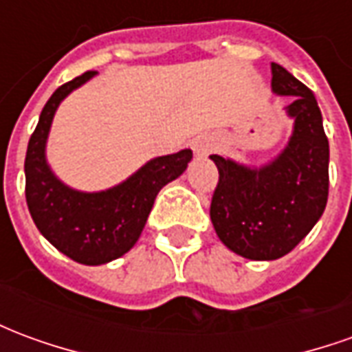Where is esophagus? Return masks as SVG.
Here are the masks:
<instances>
[{
    "label": "esophagus",
    "mask_w": 352,
    "mask_h": 352,
    "mask_svg": "<svg viewBox=\"0 0 352 352\" xmlns=\"http://www.w3.org/2000/svg\"><path fill=\"white\" fill-rule=\"evenodd\" d=\"M211 148H213V146L209 145V143H206V141H198V143L194 145V151H196L198 156H207V154L211 153Z\"/></svg>",
    "instance_id": "1"
}]
</instances>
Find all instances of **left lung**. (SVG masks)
I'll list each match as a JSON object with an SVG mask.
<instances>
[{"instance_id":"obj_1","label":"left lung","mask_w":352,"mask_h":352,"mask_svg":"<svg viewBox=\"0 0 352 352\" xmlns=\"http://www.w3.org/2000/svg\"><path fill=\"white\" fill-rule=\"evenodd\" d=\"M272 88L294 96L287 113L294 131L287 148L264 168L251 169L213 154L219 183L211 199L214 232L243 258L275 260L307 236L328 201L330 146L309 88L272 64Z\"/></svg>"}]
</instances>
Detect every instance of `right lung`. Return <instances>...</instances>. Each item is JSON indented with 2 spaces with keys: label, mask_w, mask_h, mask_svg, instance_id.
Returning a JSON list of instances; mask_svg holds the SVG:
<instances>
[{
  "label": "right lung",
  "mask_w": 352,
  "mask_h": 352,
  "mask_svg": "<svg viewBox=\"0 0 352 352\" xmlns=\"http://www.w3.org/2000/svg\"><path fill=\"white\" fill-rule=\"evenodd\" d=\"M94 73H82L50 96L24 162L28 209L37 230L65 256L87 265L107 264L130 251L145 228L156 194L181 175L192 158L190 148L154 158L128 181L105 192L87 194L60 183L45 160L50 122L60 101L92 79Z\"/></svg>",
  "instance_id": "add662e5"
}]
</instances>
